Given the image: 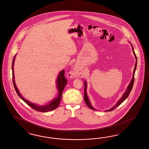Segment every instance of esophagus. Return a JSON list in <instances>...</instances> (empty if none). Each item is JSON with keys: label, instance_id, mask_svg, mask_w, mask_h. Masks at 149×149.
I'll list each match as a JSON object with an SVG mask.
<instances>
[{"label": "esophagus", "instance_id": "obj_1", "mask_svg": "<svg viewBox=\"0 0 149 149\" xmlns=\"http://www.w3.org/2000/svg\"><path fill=\"white\" fill-rule=\"evenodd\" d=\"M70 74V76H71V77H77V72L76 70H75V71H74V72H71Z\"/></svg>", "mask_w": 149, "mask_h": 149}]
</instances>
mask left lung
<instances>
[{"instance_id": "left-lung-1", "label": "left lung", "mask_w": 149, "mask_h": 149, "mask_svg": "<svg viewBox=\"0 0 149 149\" xmlns=\"http://www.w3.org/2000/svg\"><path fill=\"white\" fill-rule=\"evenodd\" d=\"M132 50H133V54L135 55V58H136V63H135L134 69V71H133L132 79V80H131L130 85L128 86V87H127V90L126 91V92H125V93L122 95L121 98L118 100V102H117V104H116L114 107H113L112 108L110 109H109V110H107L106 111H112V110H114L116 108H117L118 105H120V104H121L122 102L128 97V95L130 94V92H131V91L132 90V88H133V84H134V74H135V69H136V64H137V62H136V61H137V58H136V56L135 52H134V49H133L132 45ZM86 87H87V84H86V82H85V88H84V99H85V103H86V105L88 106V107H89L91 109L95 110V109L93 108L92 107V105H91L90 103L89 99H88V98L87 95V93H86Z\"/></svg>"}]
</instances>
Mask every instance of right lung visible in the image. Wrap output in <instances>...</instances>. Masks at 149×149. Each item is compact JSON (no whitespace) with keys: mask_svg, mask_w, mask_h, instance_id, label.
Returning a JSON list of instances; mask_svg holds the SVG:
<instances>
[{"mask_svg":"<svg viewBox=\"0 0 149 149\" xmlns=\"http://www.w3.org/2000/svg\"><path fill=\"white\" fill-rule=\"evenodd\" d=\"M15 58V56H14L13 61V63H12V70H13V84H14V87L15 91L16 92V93H17L18 96L20 98L22 99L26 103V104H28L29 107H31L32 108L34 109L35 110L38 111H40V112H47V111H52L53 110H54L55 109L57 108L58 107L59 104L60 103L61 100L62 98V92H63V90L65 87V86L66 85V84H67V80L66 79V78L64 76V70H62V72H61L59 74L57 80V88L58 90L59 94L58 95V97L57 98H56L54 100H53L52 101H51L50 102V104L48 105H46L44 106H37L36 104H33L30 103L29 102L27 101V100L23 98V97H22L21 95L20 94V93L19 92L18 89L17 88V87L16 86L15 82L14 81V59Z\"/></svg>","mask_w":149,"mask_h":149,"instance_id":"obj_1","label":"right lung"}]
</instances>
